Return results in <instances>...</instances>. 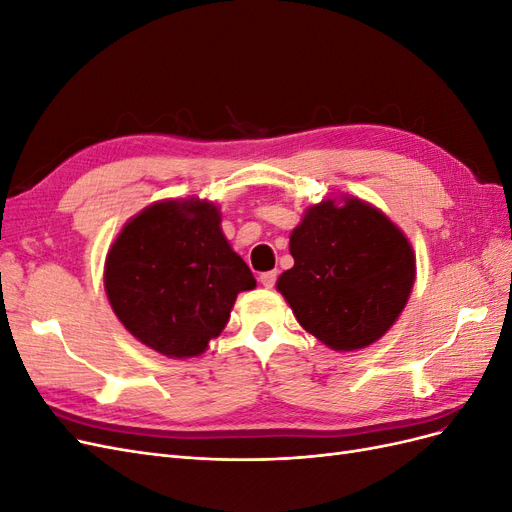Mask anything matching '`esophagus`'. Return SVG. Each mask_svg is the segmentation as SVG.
Returning a JSON list of instances; mask_svg holds the SVG:
<instances>
[{
  "instance_id": "34e87169",
  "label": "esophagus",
  "mask_w": 512,
  "mask_h": 512,
  "mask_svg": "<svg viewBox=\"0 0 512 512\" xmlns=\"http://www.w3.org/2000/svg\"><path fill=\"white\" fill-rule=\"evenodd\" d=\"M275 280H277V271H267V273H260V277H258L260 286H265V288H273V286H275Z\"/></svg>"
}]
</instances>
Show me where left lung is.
Returning <instances> with one entry per match:
<instances>
[{"label":"left lung","mask_w":512,"mask_h":512,"mask_svg":"<svg viewBox=\"0 0 512 512\" xmlns=\"http://www.w3.org/2000/svg\"><path fill=\"white\" fill-rule=\"evenodd\" d=\"M277 290L301 327L337 352L367 348L410 299L416 256L389 215L356 196L322 198L290 232Z\"/></svg>","instance_id":"left-lung-1"}]
</instances>
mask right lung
<instances>
[{
  "mask_svg": "<svg viewBox=\"0 0 512 512\" xmlns=\"http://www.w3.org/2000/svg\"><path fill=\"white\" fill-rule=\"evenodd\" d=\"M211 200L164 198L123 224L104 260V290L119 322L168 359L209 348L256 280L222 232Z\"/></svg>",
  "mask_w": 512,
  "mask_h": 512,
  "instance_id": "right-lung-1",
  "label": "right lung"
}]
</instances>
